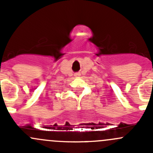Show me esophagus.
I'll return each mask as SVG.
<instances>
[{
  "mask_svg": "<svg viewBox=\"0 0 153 153\" xmlns=\"http://www.w3.org/2000/svg\"><path fill=\"white\" fill-rule=\"evenodd\" d=\"M75 76L76 77V78H77V77H79V76H80V74H79V73H76V74H75Z\"/></svg>",
  "mask_w": 153,
  "mask_h": 153,
  "instance_id": "esophagus-1",
  "label": "esophagus"
}]
</instances>
